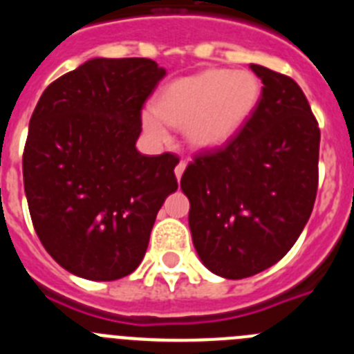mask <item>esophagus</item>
Masks as SVG:
<instances>
[{
    "mask_svg": "<svg viewBox=\"0 0 354 354\" xmlns=\"http://www.w3.org/2000/svg\"><path fill=\"white\" fill-rule=\"evenodd\" d=\"M184 170H186V161H180L179 165L175 167V177H177V180H179L180 177H183Z\"/></svg>",
    "mask_w": 354,
    "mask_h": 354,
    "instance_id": "esophagus-1",
    "label": "esophagus"
}]
</instances>
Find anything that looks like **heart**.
<instances>
[{
    "instance_id": "b5f03b06",
    "label": "heart",
    "mask_w": 354,
    "mask_h": 354,
    "mask_svg": "<svg viewBox=\"0 0 354 354\" xmlns=\"http://www.w3.org/2000/svg\"><path fill=\"white\" fill-rule=\"evenodd\" d=\"M261 99V83L250 71L207 68L167 84L154 109L142 115L145 133L167 142L168 126L184 127L186 142L216 150L237 136Z\"/></svg>"
}]
</instances>
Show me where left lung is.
<instances>
[{
  "label": "left lung",
  "mask_w": 354,
  "mask_h": 354,
  "mask_svg": "<svg viewBox=\"0 0 354 354\" xmlns=\"http://www.w3.org/2000/svg\"><path fill=\"white\" fill-rule=\"evenodd\" d=\"M259 104L234 140L196 156L180 179L200 261L228 280L252 277L292 248L314 209L319 133L305 93L290 77L250 65Z\"/></svg>",
  "instance_id": "obj_1"
}]
</instances>
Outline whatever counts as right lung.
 <instances>
[{
    "mask_svg": "<svg viewBox=\"0 0 354 354\" xmlns=\"http://www.w3.org/2000/svg\"><path fill=\"white\" fill-rule=\"evenodd\" d=\"M165 76L149 58H92L37 102L24 193L40 243L68 273L109 282L145 257L158 211L177 189L179 159L136 150L143 102Z\"/></svg>",
    "mask_w": 354,
    "mask_h": 354,
    "instance_id": "obj_1",
    "label": "right lung"
}]
</instances>
